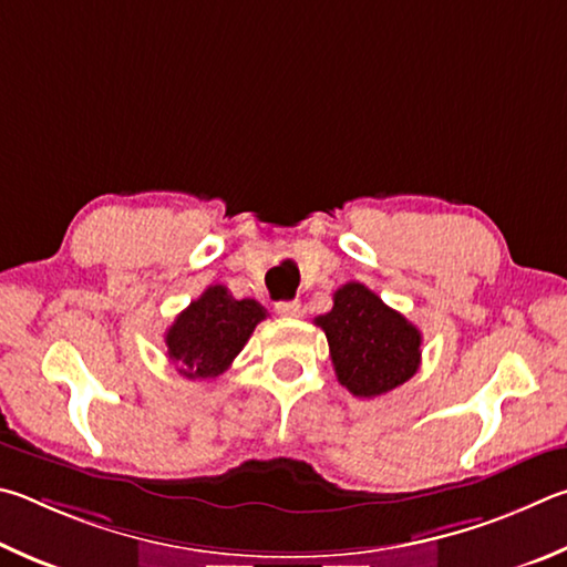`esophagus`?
I'll return each instance as SVG.
<instances>
[{"label": "esophagus", "instance_id": "esophagus-1", "mask_svg": "<svg viewBox=\"0 0 567 567\" xmlns=\"http://www.w3.org/2000/svg\"><path fill=\"white\" fill-rule=\"evenodd\" d=\"M278 316H289V319H299L301 316V303L299 301H278L276 303Z\"/></svg>", "mask_w": 567, "mask_h": 567}]
</instances>
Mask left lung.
<instances>
[{"instance_id": "obj_1", "label": "left lung", "mask_w": 567, "mask_h": 567, "mask_svg": "<svg viewBox=\"0 0 567 567\" xmlns=\"http://www.w3.org/2000/svg\"><path fill=\"white\" fill-rule=\"evenodd\" d=\"M313 323L329 339L336 379L359 399L399 389L419 371L421 331L369 286H341L333 293V309Z\"/></svg>"}]
</instances>
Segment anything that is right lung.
Returning a JSON list of instances; mask_svg holds the SVG:
<instances>
[{"label": "right lung", "mask_w": 567, "mask_h": 567, "mask_svg": "<svg viewBox=\"0 0 567 567\" xmlns=\"http://www.w3.org/2000/svg\"><path fill=\"white\" fill-rule=\"evenodd\" d=\"M266 309L254 299L236 301L216 284L176 316L164 336L168 361L188 381H214L251 339Z\"/></svg>", "instance_id": "right-lung-1"}]
</instances>
